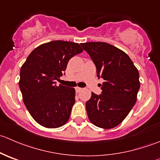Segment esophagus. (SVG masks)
I'll use <instances>...</instances> for the list:
<instances>
[{
    "label": "esophagus",
    "mask_w": 160,
    "mask_h": 160,
    "mask_svg": "<svg viewBox=\"0 0 160 160\" xmlns=\"http://www.w3.org/2000/svg\"><path fill=\"white\" fill-rule=\"evenodd\" d=\"M75 89H76V92H77V93H79V92H80L82 90H83L81 88H78V87H77Z\"/></svg>",
    "instance_id": "esophagus-1"
}]
</instances>
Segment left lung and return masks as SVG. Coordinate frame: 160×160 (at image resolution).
I'll list each match as a JSON object with an SVG mask.
<instances>
[{
  "mask_svg": "<svg viewBox=\"0 0 160 160\" xmlns=\"http://www.w3.org/2000/svg\"><path fill=\"white\" fill-rule=\"evenodd\" d=\"M94 63L98 78L104 80L101 94L92 93L86 102L90 121L101 128L118 125L130 112L140 88L139 73L129 56L106 42L81 43Z\"/></svg>",
  "mask_w": 160,
  "mask_h": 160,
  "instance_id": "1",
  "label": "left lung"
}]
</instances>
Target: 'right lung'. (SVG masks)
Segmentation results:
<instances>
[{"label":"right lung","instance_id":"1","mask_svg":"<svg viewBox=\"0 0 160 160\" xmlns=\"http://www.w3.org/2000/svg\"><path fill=\"white\" fill-rule=\"evenodd\" d=\"M82 52L78 43L49 42L35 48L22 65L19 88L27 110L39 125L56 128L68 122L75 103V89L57 87L56 80L71 58Z\"/></svg>","mask_w":160,"mask_h":160}]
</instances>
